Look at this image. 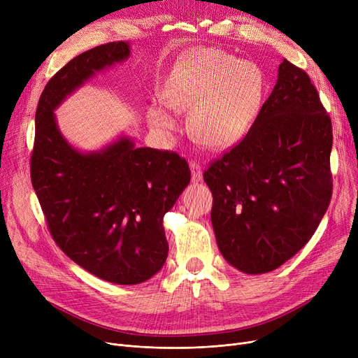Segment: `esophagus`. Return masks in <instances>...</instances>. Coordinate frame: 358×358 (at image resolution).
<instances>
[{
    "mask_svg": "<svg viewBox=\"0 0 358 358\" xmlns=\"http://www.w3.org/2000/svg\"><path fill=\"white\" fill-rule=\"evenodd\" d=\"M190 169H192V182H200L203 180V171H201L200 164L190 162Z\"/></svg>",
    "mask_w": 358,
    "mask_h": 358,
    "instance_id": "1",
    "label": "esophagus"
}]
</instances>
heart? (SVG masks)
I'll return each instance as SVG.
<instances>
[{"mask_svg":"<svg viewBox=\"0 0 358 358\" xmlns=\"http://www.w3.org/2000/svg\"><path fill=\"white\" fill-rule=\"evenodd\" d=\"M264 96L259 68L219 49H200L185 58L164 88V103L149 110V123L161 136L177 129V113L190 110L189 129L206 148L236 143L252 124Z\"/></svg>","mask_w":358,"mask_h":358,"instance_id":"heart-1","label":"heart"}]
</instances>
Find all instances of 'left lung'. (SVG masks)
Masks as SVG:
<instances>
[{
    "label": "left lung",
    "instance_id": "1",
    "mask_svg": "<svg viewBox=\"0 0 358 358\" xmlns=\"http://www.w3.org/2000/svg\"><path fill=\"white\" fill-rule=\"evenodd\" d=\"M331 149V119L315 85L285 59L245 138L203 174L228 264L270 273L306 245L329 206Z\"/></svg>",
    "mask_w": 358,
    "mask_h": 358
}]
</instances>
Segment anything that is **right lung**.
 Segmentation results:
<instances>
[{
    "label": "right lung",
    "instance_id": "obj_1",
    "mask_svg": "<svg viewBox=\"0 0 358 358\" xmlns=\"http://www.w3.org/2000/svg\"><path fill=\"white\" fill-rule=\"evenodd\" d=\"M129 56V42H111L75 56L53 75L37 104L30 166L58 247L88 273L123 286L143 283L164 267V216L190 182L189 165L174 152L136 148L127 135L81 150L62 135L55 110Z\"/></svg>",
    "mask_w": 358,
    "mask_h": 358
}]
</instances>
